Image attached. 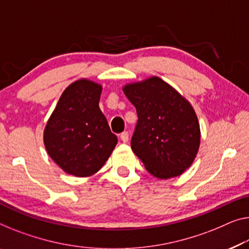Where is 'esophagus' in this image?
<instances>
[{
  "mask_svg": "<svg viewBox=\"0 0 249 249\" xmlns=\"http://www.w3.org/2000/svg\"><path fill=\"white\" fill-rule=\"evenodd\" d=\"M120 137H121V140L123 141V142H127V141H128V133H127V132L121 133Z\"/></svg>",
  "mask_w": 249,
  "mask_h": 249,
  "instance_id": "34e87169",
  "label": "esophagus"
}]
</instances>
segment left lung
Wrapping results in <instances>:
<instances>
[{"label": "left lung", "mask_w": 249, "mask_h": 249, "mask_svg": "<svg viewBox=\"0 0 249 249\" xmlns=\"http://www.w3.org/2000/svg\"><path fill=\"white\" fill-rule=\"evenodd\" d=\"M123 90L137 113L133 152L152 176L159 179L180 176L194 162L200 144L194 108L159 77L127 85Z\"/></svg>", "instance_id": "left-lung-1"}]
</instances>
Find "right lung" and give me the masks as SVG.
Returning <instances> with one entry per match:
<instances>
[{
    "label": "right lung",
    "instance_id": "1",
    "mask_svg": "<svg viewBox=\"0 0 249 249\" xmlns=\"http://www.w3.org/2000/svg\"><path fill=\"white\" fill-rule=\"evenodd\" d=\"M102 87L78 80L62 92L44 129V145L65 172L88 177L98 171L117 144V136L98 103Z\"/></svg>",
    "mask_w": 249,
    "mask_h": 249
}]
</instances>
